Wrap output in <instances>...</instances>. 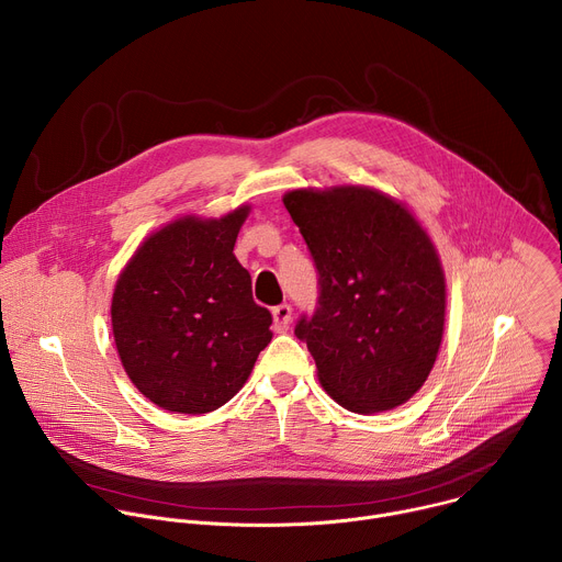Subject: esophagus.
<instances>
[{"label": "esophagus", "mask_w": 562, "mask_h": 562, "mask_svg": "<svg viewBox=\"0 0 562 562\" xmlns=\"http://www.w3.org/2000/svg\"><path fill=\"white\" fill-rule=\"evenodd\" d=\"M291 313H293V311H291V304H286V302L273 306V327H276L278 334H284V331L289 329V325H291Z\"/></svg>", "instance_id": "obj_1"}]
</instances>
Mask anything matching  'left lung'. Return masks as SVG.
<instances>
[{
    "mask_svg": "<svg viewBox=\"0 0 562 562\" xmlns=\"http://www.w3.org/2000/svg\"><path fill=\"white\" fill-rule=\"evenodd\" d=\"M317 271L300 315L319 384L353 414L395 409L425 384L442 340L445 273L416 217L367 187L284 195Z\"/></svg>",
    "mask_w": 562,
    "mask_h": 562,
    "instance_id": "obj_1",
    "label": "left lung"
}]
</instances>
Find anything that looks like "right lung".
I'll use <instances>...</instances> for the list:
<instances>
[{"mask_svg": "<svg viewBox=\"0 0 562 562\" xmlns=\"http://www.w3.org/2000/svg\"><path fill=\"white\" fill-rule=\"evenodd\" d=\"M249 206L220 220L182 217L146 237L115 284L113 338L133 384L167 412L209 414L243 389L271 342L233 256Z\"/></svg>", "mask_w": 562, "mask_h": 562, "instance_id": "obj_1", "label": "right lung"}]
</instances>
